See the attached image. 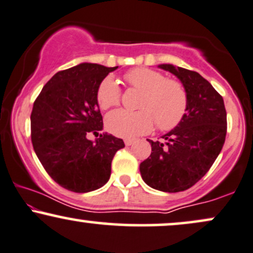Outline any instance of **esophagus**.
I'll list each match as a JSON object with an SVG mask.
<instances>
[{
    "mask_svg": "<svg viewBox=\"0 0 253 253\" xmlns=\"http://www.w3.org/2000/svg\"><path fill=\"white\" fill-rule=\"evenodd\" d=\"M135 142V140L134 139H129V138H127V139H125V145L126 146H130V145H133Z\"/></svg>",
    "mask_w": 253,
    "mask_h": 253,
    "instance_id": "esophagus-1",
    "label": "esophagus"
}]
</instances>
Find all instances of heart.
Listing matches in <instances>:
<instances>
[{
    "label": "heart",
    "mask_w": 253,
    "mask_h": 253,
    "mask_svg": "<svg viewBox=\"0 0 253 253\" xmlns=\"http://www.w3.org/2000/svg\"><path fill=\"white\" fill-rule=\"evenodd\" d=\"M130 87L142 93L139 111L117 109L106 118V127L112 134L134 138L153 128L154 121L160 130H169L181 121L187 109V92L184 84L169 80L165 75L148 68H134L124 75ZM121 90L112 77L103 79L96 92V101L101 109L117 106Z\"/></svg>",
    "instance_id": "heart-1"
}]
</instances>
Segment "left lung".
Wrapping results in <instances>:
<instances>
[{
    "mask_svg": "<svg viewBox=\"0 0 253 253\" xmlns=\"http://www.w3.org/2000/svg\"><path fill=\"white\" fill-rule=\"evenodd\" d=\"M159 68L184 84L187 109L161 141L148 139L152 152L140 164V173L148 186L174 193L192 187L213 165L226 136V111L223 96L199 73L166 63Z\"/></svg>",
    "mask_w": 253,
    "mask_h": 253,
    "instance_id": "8db88e82",
    "label": "left lung"
}]
</instances>
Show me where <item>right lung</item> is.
Returning a JSON list of instances; mask_svg holds the SVG:
<instances>
[{"label": "right lung", "mask_w": 253, "mask_h": 253, "mask_svg": "<svg viewBox=\"0 0 253 253\" xmlns=\"http://www.w3.org/2000/svg\"><path fill=\"white\" fill-rule=\"evenodd\" d=\"M118 67L80 63L57 72L36 97L30 115L32 142L42 166L60 186L78 193L102 187L111 176V164L123 139L99 135L102 115L96 92Z\"/></svg>", "instance_id": "right-lung-1"}]
</instances>
